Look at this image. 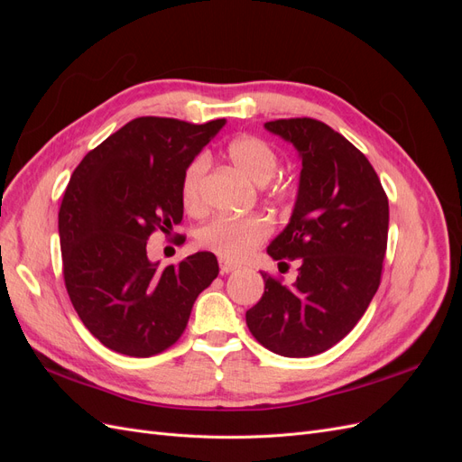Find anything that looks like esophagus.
<instances>
[{"label":"esophagus","instance_id":"34e87169","mask_svg":"<svg viewBox=\"0 0 462 462\" xmlns=\"http://www.w3.org/2000/svg\"><path fill=\"white\" fill-rule=\"evenodd\" d=\"M236 268H239V263L229 262V260H226V258H219V270H221V273H231V272H235Z\"/></svg>","mask_w":462,"mask_h":462}]
</instances>
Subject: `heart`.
I'll return each instance as SVG.
<instances>
[{
	"label": "heart",
	"instance_id": "1",
	"mask_svg": "<svg viewBox=\"0 0 462 462\" xmlns=\"http://www.w3.org/2000/svg\"><path fill=\"white\" fill-rule=\"evenodd\" d=\"M227 156L231 163L246 175L250 180L258 185L268 180L279 170V153L277 150L260 136L245 134L233 138L227 144ZM208 171V156L197 153L180 175V202L192 214H199L204 208L202 183ZM272 194L277 199H283L289 187L283 183L272 185ZM272 235V221L263 216H248V217H214L202 226L197 233L199 246L212 250L214 254L226 260H241L258 248Z\"/></svg>",
	"mask_w": 462,
	"mask_h": 462
}]
</instances>
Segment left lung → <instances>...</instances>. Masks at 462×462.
Masks as SVG:
<instances>
[{
    "mask_svg": "<svg viewBox=\"0 0 462 462\" xmlns=\"http://www.w3.org/2000/svg\"><path fill=\"white\" fill-rule=\"evenodd\" d=\"M265 129L302 158L291 221L268 246L273 260L299 262V275L285 285L262 272L263 295L246 312V326L275 355L314 356L358 324L380 287L389 202L368 158L329 125L292 117Z\"/></svg>",
    "mask_w": 462,
    "mask_h": 462,
    "instance_id": "1",
    "label": "left lung"
}]
</instances>
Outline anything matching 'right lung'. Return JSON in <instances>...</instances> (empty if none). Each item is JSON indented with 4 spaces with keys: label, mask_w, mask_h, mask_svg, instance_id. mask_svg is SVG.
Listing matches in <instances>:
<instances>
[{
    "label": "right lung",
    "mask_w": 462,
    "mask_h": 462,
    "mask_svg": "<svg viewBox=\"0 0 462 462\" xmlns=\"http://www.w3.org/2000/svg\"><path fill=\"white\" fill-rule=\"evenodd\" d=\"M223 125L136 117L69 179L60 208L65 287L82 324L111 351L148 358L175 345L219 273L212 253L160 268L146 243L183 221L180 175Z\"/></svg>",
    "instance_id": "add662e5"
}]
</instances>
